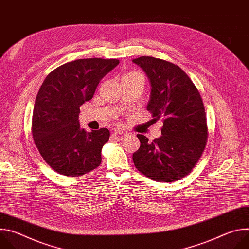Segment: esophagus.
<instances>
[{"label": "esophagus", "instance_id": "1", "mask_svg": "<svg viewBox=\"0 0 249 249\" xmlns=\"http://www.w3.org/2000/svg\"><path fill=\"white\" fill-rule=\"evenodd\" d=\"M112 136L116 139V140H123L124 138H125V136H126V133H124V132H122V131H114L113 133H112Z\"/></svg>", "mask_w": 249, "mask_h": 249}]
</instances>
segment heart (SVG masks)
Returning <instances> with one entry per match:
<instances>
[{"instance_id":"1","label":"heart","mask_w":249,"mask_h":249,"mask_svg":"<svg viewBox=\"0 0 249 249\" xmlns=\"http://www.w3.org/2000/svg\"><path fill=\"white\" fill-rule=\"evenodd\" d=\"M136 74H138V73H135V72H131V73H128V74H126L123 78H128V77H132V76H134V75H136Z\"/></svg>"}]
</instances>
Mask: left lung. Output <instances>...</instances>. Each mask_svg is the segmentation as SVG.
Wrapping results in <instances>:
<instances>
[{
  "instance_id": "left-lung-1",
  "label": "left lung",
  "mask_w": 249,
  "mask_h": 249,
  "mask_svg": "<svg viewBox=\"0 0 249 249\" xmlns=\"http://www.w3.org/2000/svg\"><path fill=\"white\" fill-rule=\"evenodd\" d=\"M151 84L147 109L162 119L161 136L152 143L138 134L141 146L133 154L135 166L156 181L172 182L187 175L205 149L207 119L201 95L184 71L170 62L143 56L132 60Z\"/></svg>"
}]
</instances>
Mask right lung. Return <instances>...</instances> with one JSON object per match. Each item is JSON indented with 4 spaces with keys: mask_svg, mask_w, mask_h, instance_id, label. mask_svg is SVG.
I'll use <instances>...</instances> for the list:
<instances>
[{
    "mask_svg": "<svg viewBox=\"0 0 249 249\" xmlns=\"http://www.w3.org/2000/svg\"><path fill=\"white\" fill-rule=\"evenodd\" d=\"M119 64L116 59L68 62L46 77L35 99L32 136L44 160L58 173L83 175L101 162L108 129L80 127V106L92 98L100 80Z\"/></svg>",
    "mask_w": 249,
    "mask_h": 249,
    "instance_id": "1",
    "label": "right lung"
}]
</instances>
